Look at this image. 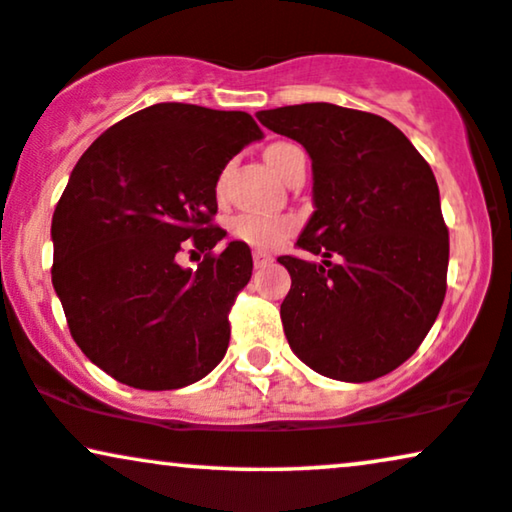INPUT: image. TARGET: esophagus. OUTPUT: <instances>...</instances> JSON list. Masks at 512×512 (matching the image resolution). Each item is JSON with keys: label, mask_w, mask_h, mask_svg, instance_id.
Wrapping results in <instances>:
<instances>
[{"label": "esophagus", "mask_w": 512, "mask_h": 512, "mask_svg": "<svg viewBox=\"0 0 512 512\" xmlns=\"http://www.w3.org/2000/svg\"><path fill=\"white\" fill-rule=\"evenodd\" d=\"M252 260H255V267H257V269H262V267H267V264H271V262H274V257H271V255H267V252L257 250V252H255V255H252Z\"/></svg>", "instance_id": "1"}]
</instances>
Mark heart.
I'll return each instance as SVG.
<instances>
[{
    "label": "heart",
    "mask_w": 512,
    "mask_h": 512,
    "mask_svg": "<svg viewBox=\"0 0 512 512\" xmlns=\"http://www.w3.org/2000/svg\"><path fill=\"white\" fill-rule=\"evenodd\" d=\"M297 146L293 144H271L264 151V160L281 177L283 160L290 151H295ZM231 231L236 238H241L243 243L252 245V248H276L295 231V219L286 215H238L231 222Z\"/></svg>",
    "instance_id": "b5f03b06"
}]
</instances>
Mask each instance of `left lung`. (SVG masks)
<instances>
[{
  "label": "left lung",
  "mask_w": 512,
  "mask_h": 512,
  "mask_svg": "<svg viewBox=\"0 0 512 512\" xmlns=\"http://www.w3.org/2000/svg\"><path fill=\"white\" fill-rule=\"evenodd\" d=\"M257 120L312 160L314 212L297 245L321 262L278 257L293 281L281 304L290 349L345 383L394 371L428 335L446 293L449 231L435 174L380 115L302 103Z\"/></svg>",
  "instance_id": "left-lung-1"
}]
</instances>
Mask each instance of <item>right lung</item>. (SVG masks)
Wrapping results in <instances>:
<instances>
[{
  "mask_svg": "<svg viewBox=\"0 0 512 512\" xmlns=\"http://www.w3.org/2000/svg\"><path fill=\"white\" fill-rule=\"evenodd\" d=\"M264 132L243 111L155 103L101 134L70 172L51 219V283L70 333L101 371L139 390L205 378L229 347V309L248 286V243L210 250L219 174ZM209 250L198 270L180 243Z\"/></svg>",
  "mask_w": 512,
  "mask_h": 512,
  "instance_id": "obj_1",
  "label": "right lung"
}]
</instances>
